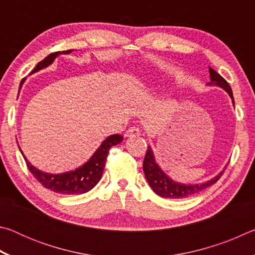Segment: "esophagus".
Instances as JSON below:
<instances>
[{"mask_svg": "<svg viewBox=\"0 0 255 255\" xmlns=\"http://www.w3.org/2000/svg\"><path fill=\"white\" fill-rule=\"evenodd\" d=\"M140 135V130L137 127H130L126 131V136L127 137H137Z\"/></svg>", "mask_w": 255, "mask_h": 255, "instance_id": "34e87169", "label": "esophagus"}]
</instances>
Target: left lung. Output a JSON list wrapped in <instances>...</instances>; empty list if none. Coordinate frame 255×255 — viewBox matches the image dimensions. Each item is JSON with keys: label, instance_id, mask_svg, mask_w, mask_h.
<instances>
[{"label": "left lung", "instance_id": "8db88e82", "mask_svg": "<svg viewBox=\"0 0 255 255\" xmlns=\"http://www.w3.org/2000/svg\"><path fill=\"white\" fill-rule=\"evenodd\" d=\"M209 74H210V82L207 83V85L211 86H218L228 93V96L232 99V103L234 106V97H233V92L230 84L223 79V77L218 74L217 72L214 71L213 68L209 67ZM226 167H224L223 171L211 178L208 181L201 183H181L176 182L172 178H170L165 172H164L161 166L158 165L156 159H155L154 152L150 146L147 147V152H146L144 163H143V170L145 173V178L147 180L149 187L153 189V191L163 198H170V199H182V198H188L193 195H197L201 190L210 187L211 184L217 182V180L221 178L224 173Z\"/></svg>", "mask_w": 255, "mask_h": 255}]
</instances>
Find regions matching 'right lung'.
I'll return each mask as SVG.
<instances>
[{
    "label": "right lung",
    "instance_id": "obj_1",
    "mask_svg": "<svg viewBox=\"0 0 255 255\" xmlns=\"http://www.w3.org/2000/svg\"><path fill=\"white\" fill-rule=\"evenodd\" d=\"M72 51L73 49L65 51H57V53L48 55L45 59H42L41 62L37 64L36 67H34L31 73H30V75L50 66L51 64L54 63V60L57 58V56L62 54L68 55L71 54ZM24 81L25 79L21 81L19 86V92L21 88H22ZM124 137L122 135H119V133H114V135L108 136L106 139L102 141L101 145L99 146L96 152L92 154V156L84 164H82L80 167H77L75 170L67 171L64 172V173L58 174L47 173V172L37 169L36 166H33L32 164L28 161L21 148H19L23 155L24 161L27 163L29 171L31 172L34 175V178L39 181L45 188L49 189L56 193H60V195H82V193L88 192L96 187L97 183L101 179L103 170H105L106 159L108 156V153H109V149L112 146L122 143Z\"/></svg>",
    "mask_w": 255,
    "mask_h": 255
}]
</instances>
